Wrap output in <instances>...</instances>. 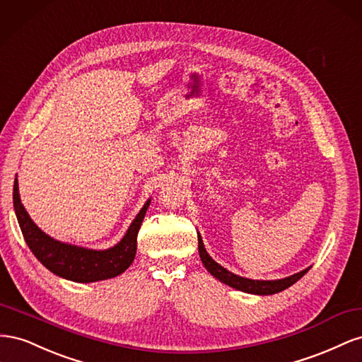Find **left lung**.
I'll return each mask as SVG.
<instances>
[{
  "mask_svg": "<svg viewBox=\"0 0 362 362\" xmlns=\"http://www.w3.org/2000/svg\"><path fill=\"white\" fill-rule=\"evenodd\" d=\"M199 253H200V259H202L203 265L206 267V270H208L214 277L218 279V281H221L223 284L235 288V290L250 293V294H257V296H268V294L281 293V291L286 290L288 286L296 284L298 279L303 277L309 270V268H306V270H303L300 273L293 274V276L285 277V279H279V281H252V279H245V277L236 276L230 272H227L226 268H223L220 264H216L208 255V252H206L200 235H199Z\"/></svg>",
  "mask_w": 362,
  "mask_h": 362,
  "instance_id": "obj_1",
  "label": "left lung"
}]
</instances>
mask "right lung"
<instances>
[{"instance_id":"add662e5","label":"right lung","mask_w":362,"mask_h":362,"mask_svg":"<svg viewBox=\"0 0 362 362\" xmlns=\"http://www.w3.org/2000/svg\"><path fill=\"white\" fill-rule=\"evenodd\" d=\"M13 206L28 249L33 252L40 264L47 267L51 273L68 281L89 284L115 277L130 267L135 259L138 232L150 206V200L144 204L121 243L109 250H88L49 238L32 221L21 203L16 179L13 185Z\"/></svg>"}]
</instances>
